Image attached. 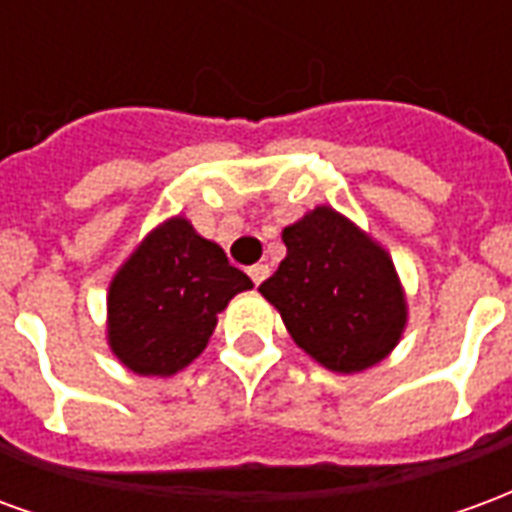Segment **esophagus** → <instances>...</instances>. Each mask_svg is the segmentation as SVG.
<instances>
[{
    "instance_id": "34e87169",
    "label": "esophagus",
    "mask_w": 512,
    "mask_h": 512,
    "mask_svg": "<svg viewBox=\"0 0 512 512\" xmlns=\"http://www.w3.org/2000/svg\"><path fill=\"white\" fill-rule=\"evenodd\" d=\"M268 274H271V268H268L266 263H257V266L249 268V277H252V282H255V285H260V282H266Z\"/></svg>"
}]
</instances>
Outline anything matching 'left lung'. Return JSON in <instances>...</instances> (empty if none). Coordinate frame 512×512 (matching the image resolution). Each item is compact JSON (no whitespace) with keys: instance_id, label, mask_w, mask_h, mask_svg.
I'll list each match as a JSON object with an SVG mask.
<instances>
[{"instance_id":"obj_1","label":"left lung","mask_w":512,"mask_h":512,"mask_svg":"<svg viewBox=\"0 0 512 512\" xmlns=\"http://www.w3.org/2000/svg\"><path fill=\"white\" fill-rule=\"evenodd\" d=\"M288 255L260 285L301 351L340 376L384 362L408 323V301L392 257L332 205L282 230Z\"/></svg>"}]
</instances>
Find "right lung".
I'll use <instances>...</instances> for the list:
<instances>
[{"label": "right lung", "mask_w": 512, "mask_h": 512, "mask_svg": "<svg viewBox=\"0 0 512 512\" xmlns=\"http://www.w3.org/2000/svg\"><path fill=\"white\" fill-rule=\"evenodd\" d=\"M252 279L186 216H169L136 244L106 293V343L136 376L169 378L211 340L219 312Z\"/></svg>", "instance_id": "right-lung-1"}]
</instances>
